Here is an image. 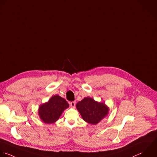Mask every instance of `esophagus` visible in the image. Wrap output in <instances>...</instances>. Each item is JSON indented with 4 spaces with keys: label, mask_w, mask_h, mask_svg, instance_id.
<instances>
[{
    "label": "esophagus",
    "mask_w": 157,
    "mask_h": 157,
    "mask_svg": "<svg viewBox=\"0 0 157 157\" xmlns=\"http://www.w3.org/2000/svg\"><path fill=\"white\" fill-rule=\"evenodd\" d=\"M69 104H70V105L71 107L75 108V105H76V101H71V102H70Z\"/></svg>",
    "instance_id": "1"
}]
</instances>
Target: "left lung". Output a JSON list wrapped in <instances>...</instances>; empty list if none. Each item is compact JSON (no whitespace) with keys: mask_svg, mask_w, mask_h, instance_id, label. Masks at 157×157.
<instances>
[{"mask_svg":"<svg viewBox=\"0 0 157 157\" xmlns=\"http://www.w3.org/2000/svg\"><path fill=\"white\" fill-rule=\"evenodd\" d=\"M76 108L83 120L92 125L97 124L109 112V108L105 103L96 101L90 97H86L78 102Z\"/></svg>","mask_w":157,"mask_h":157,"instance_id":"8db88e82","label":"left lung"}]
</instances>
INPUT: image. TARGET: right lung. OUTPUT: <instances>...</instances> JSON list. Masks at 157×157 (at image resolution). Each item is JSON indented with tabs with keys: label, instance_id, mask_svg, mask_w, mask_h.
<instances>
[{
	"label": "right lung",
	"instance_id": "add662e5",
	"mask_svg": "<svg viewBox=\"0 0 157 157\" xmlns=\"http://www.w3.org/2000/svg\"><path fill=\"white\" fill-rule=\"evenodd\" d=\"M68 107L69 105L64 98L56 95L39 107L38 114L43 122L50 124L56 122L63 111Z\"/></svg>",
	"mask_w": 157,
	"mask_h": 157
}]
</instances>
